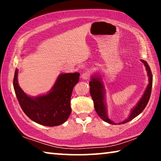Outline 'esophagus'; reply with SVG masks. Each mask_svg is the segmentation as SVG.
Returning <instances> with one entry per match:
<instances>
[{"instance_id": "34e87169", "label": "esophagus", "mask_w": 161, "mask_h": 161, "mask_svg": "<svg viewBox=\"0 0 161 161\" xmlns=\"http://www.w3.org/2000/svg\"><path fill=\"white\" fill-rule=\"evenodd\" d=\"M89 76H90V73L89 72H85L83 73L82 75H81V79L84 80H88L89 78Z\"/></svg>"}]
</instances>
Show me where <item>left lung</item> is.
Instances as JSON below:
<instances>
[{"label": "left lung", "mask_w": 161, "mask_h": 161, "mask_svg": "<svg viewBox=\"0 0 161 161\" xmlns=\"http://www.w3.org/2000/svg\"><path fill=\"white\" fill-rule=\"evenodd\" d=\"M141 61L143 62L144 66L146 67L147 76L148 77V84L146 86L145 91L143 92L142 97H141V99L138 100V102L136 103L134 107L130 109V113L127 118L124 119V121L119 122V123H115V122L111 121L108 118L107 99H106V89L104 84H103V81L102 80V75L100 74L99 72H97L91 76V81H89V86H90L89 91H90V94L92 99L94 101L95 111H96L98 115L99 116L100 118L103 121L113 125L126 124L139 115L146 107L147 103H148L149 101L150 97H151L153 78L151 71L148 63L145 60H143V59H141Z\"/></svg>", "instance_id": "left-lung-1"}]
</instances>
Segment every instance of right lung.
<instances>
[{"label":"right lung","mask_w":161,"mask_h":161,"mask_svg":"<svg viewBox=\"0 0 161 161\" xmlns=\"http://www.w3.org/2000/svg\"><path fill=\"white\" fill-rule=\"evenodd\" d=\"M18 69H15L13 86L22 109L32 121L46 126L64 124L72 111L70 99L80 73H62L47 93L30 96L20 88L18 81Z\"/></svg>","instance_id":"add662e5"}]
</instances>
